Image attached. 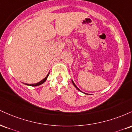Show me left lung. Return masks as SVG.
<instances>
[{
  "mask_svg": "<svg viewBox=\"0 0 132 132\" xmlns=\"http://www.w3.org/2000/svg\"><path fill=\"white\" fill-rule=\"evenodd\" d=\"M72 82L73 85H74V87H76V88H77V90H79V91H80V89H79V88H78V87H77V86H76V85H75V84H74V82H73V80H72ZM80 92H82V91H80Z\"/></svg>",
  "mask_w": 132,
  "mask_h": 132,
  "instance_id": "8db88e82",
  "label": "left lung"
}]
</instances>
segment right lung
I'll return each instance as SVG.
<instances>
[{
	"instance_id": "add662e5",
	"label": "right lung",
	"mask_w": 132,
	"mask_h": 132,
	"mask_svg": "<svg viewBox=\"0 0 132 132\" xmlns=\"http://www.w3.org/2000/svg\"><path fill=\"white\" fill-rule=\"evenodd\" d=\"M49 74H50V72H48V74H47V76H46L45 78L43 79V80H41V81H40L39 82H38V83L33 84H26V85H29V86H34V87H35V86H38V85H41V84H42L43 83H44V82H45L46 81V80H47V77H48Z\"/></svg>"
}]
</instances>
